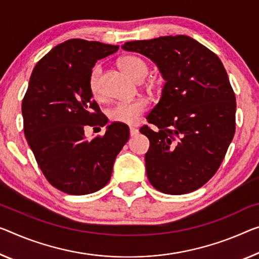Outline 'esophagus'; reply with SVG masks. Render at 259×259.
Instances as JSON below:
<instances>
[{"label": "esophagus", "instance_id": "1", "mask_svg": "<svg viewBox=\"0 0 259 259\" xmlns=\"http://www.w3.org/2000/svg\"><path fill=\"white\" fill-rule=\"evenodd\" d=\"M139 133V130L135 128V127H130V134L131 137H134V135H137Z\"/></svg>", "mask_w": 259, "mask_h": 259}]
</instances>
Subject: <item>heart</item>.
<instances>
[{"label":"heart","mask_w":259,"mask_h":259,"mask_svg":"<svg viewBox=\"0 0 259 259\" xmlns=\"http://www.w3.org/2000/svg\"><path fill=\"white\" fill-rule=\"evenodd\" d=\"M118 65L125 74L137 82H141L148 74V65L142 58L137 55H125L118 60ZM101 66L96 65L91 69L89 74L88 85L91 95L95 98L101 96ZM146 99L137 98L128 102H118L111 107L109 111V117L114 122H121L126 125H134L140 120L142 114L147 109Z\"/></svg>","instance_id":"b5f03b06"}]
</instances>
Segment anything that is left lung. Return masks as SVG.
<instances>
[{"instance_id": "1", "label": "left lung", "mask_w": 259, "mask_h": 259, "mask_svg": "<svg viewBox=\"0 0 259 259\" xmlns=\"http://www.w3.org/2000/svg\"><path fill=\"white\" fill-rule=\"evenodd\" d=\"M158 67L164 85L143 126L147 177L166 194L201 188L224 161L235 133L236 99L218 55L188 35L125 42Z\"/></svg>"}]
</instances>
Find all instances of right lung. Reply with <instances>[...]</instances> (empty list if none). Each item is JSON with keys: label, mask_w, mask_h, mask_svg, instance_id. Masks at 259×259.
Returning a JSON list of instances; mask_svg holds the SVG:
<instances>
[{"label": "right lung", "mask_w": 259, "mask_h": 259, "mask_svg": "<svg viewBox=\"0 0 259 259\" xmlns=\"http://www.w3.org/2000/svg\"><path fill=\"white\" fill-rule=\"evenodd\" d=\"M118 50L70 39L53 47L31 74L22 103L24 134L44 176L65 193L82 196L104 188L128 141V126L121 122L107 125L105 134L93 140L84 135L85 127L109 121L93 99L89 74L97 60Z\"/></svg>", "instance_id": "add662e5"}]
</instances>
